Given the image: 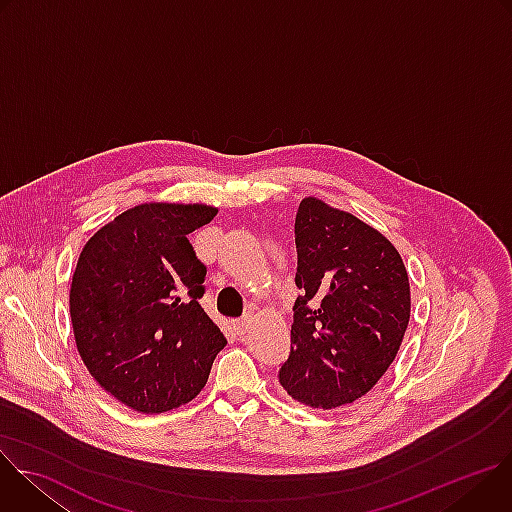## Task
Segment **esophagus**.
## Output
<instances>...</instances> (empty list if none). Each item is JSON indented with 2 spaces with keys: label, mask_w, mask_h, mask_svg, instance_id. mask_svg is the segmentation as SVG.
<instances>
[{
  "label": "esophagus",
  "mask_w": 512,
  "mask_h": 512,
  "mask_svg": "<svg viewBox=\"0 0 512 512\" xmlns=\"http://www.w3.org/2000/svg\"><path fill=\"white\" fill-rule=\"evenodd\" d=\"M251 322H253V318H251V316H245V318L237 320V322H235V330H237V334H245V332L249 330Z\"/></svg>",
  "instance_id": "34e87169"
}]
</instances>
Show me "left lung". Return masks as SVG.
Masks as SVG:
<instances>
[{"mask_svg": "<svg viewBox=\"0 0 512 512\" xmlns=\"http://www.w3.org/2000/svg\"><path fill=\"white\" fill-rule=\"evenodd\" d=\"M298 273L291 352L279 383L314 409L346 407L387 373L411 291L395 245L354 214L306 196L296 214Z\"/></svg>", "mask_w": 512, "mask_h": 512, "instance_id": "1", "label": "left lung"}]
</instances>
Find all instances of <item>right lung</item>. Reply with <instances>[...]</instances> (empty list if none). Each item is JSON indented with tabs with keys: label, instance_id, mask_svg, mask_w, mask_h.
I'll list each match as a JSON object with an SVG mask.
<instances>
[{
	"label": "right lung",
	"instance_id": "1",
	"mask_svg": "<svg viewBox=\"0 0 512 512\" xmlns=\"http://www.w3.org/2000/svg\"><path fill=\"white\" fill-rule=\"evenodd\" d=\"M210 204L145 202L101 227L70 281V320L91 377L137 413L190 403L227 338L200 306L206 267L188 235Z\"/></svg>",
	"mask_w": 512,
	"mask_h": 512
}]
</instances>
